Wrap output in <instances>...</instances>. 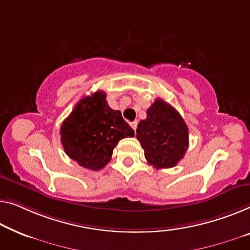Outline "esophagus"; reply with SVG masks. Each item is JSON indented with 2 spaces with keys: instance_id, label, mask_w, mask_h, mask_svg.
<instances>
[{
  "instance_id": "34e87169",
  "label": "esophagus",
  "mask_w": 250,
  "mask_h": 250,
  "mask_svg": "<svg viewBox=\"0 0 250 250\" xmlns=\"http://www.w3.org/2000/svg\"><path fill=\"white\" fill-rule=\"evenodd\" d=\"M130 125H131V128H132L133 130H136V129H137V125H138V121L131 122V124H130Z\"/></svg>"
}]
</instances>
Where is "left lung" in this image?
I'll return each mask as SVG.
<instances>
[{"mask_svg":"<svg viewBox=\"0 0 250 250\" xmlns=\"http://www.w3.org/2000/svg\"><path fill=\"white\" fill-rule=\"evenodd\" d=\"M136 132L145 157L156 168L176 166L188 150V125L181 114L162 99L151 104Z\"/></svg>","mask_w":250,"mask_h":250,"instance_id":"obj_1","label":"left lung"}]
</instances>
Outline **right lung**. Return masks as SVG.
<instances>
[{"instance_id":"1","label":"right lung","mask_w":250,"mask_h":250,"mask_svg":"<svg viewBox=\"0 0 250 250\" xmlns=\"http://www.w3.org/2000/svg\"><path fill=\"white\" fill-rule=\"evenodd\" d=\"M105 93L95 92L76 104L61 128L62 145L69 158L92 170L102 169L111 161L119 140L135 131L105 101Z\"/></svg>"}]
</instances>
